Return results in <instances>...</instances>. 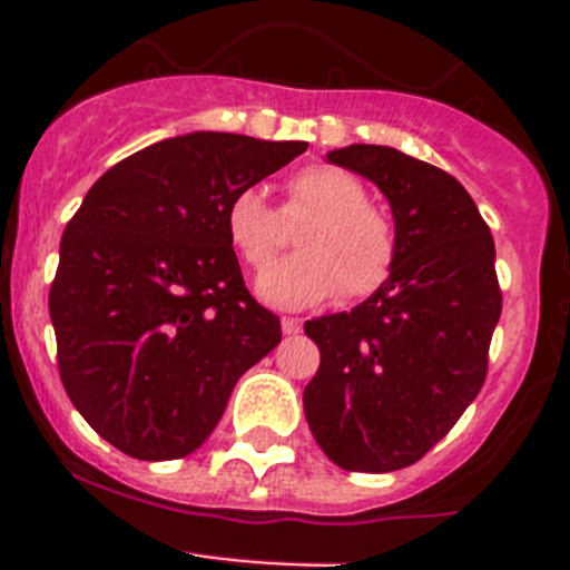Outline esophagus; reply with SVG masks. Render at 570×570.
Returning <instances> with one entry per match:
<instances>
[{"label":"esophagus","mask_w":570,"mask_h":570,"mask_svg":"<svg viewBox=\"0 0 570 570\" xmlns=\"http://www.w3.org/2000/svg\"><path fill=\"white\" fill-rule=\"evenodd\" d=\"M282 331H285V334H288V336L299 334V331H302V320H296V316H282Z\"/></svg>","instance_id":"34e87169"}]
</instances>
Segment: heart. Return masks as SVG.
<instances>
[{"instance_id": "1", "label": "heart", "mask_w": 570, "mask_h": 570, "mask_svg": "<svg viewBox=\"0 0 570 570\" xmlns=\"http://www.w3.org/2000/svg\"><path fill=\"white\" fill-rule=\"evenodd\" d=\"M291 205L311 219L296 234L299 254L259 279V296L279 308H302L342 288L345 299L371 296L391 279L400 254L396 225L367 203L360 176L334 165H308L288 179ZM230 248L254 271H265L282 248L276 214L259 188H239L225 205Z\"/></svg>"}]
</instances>
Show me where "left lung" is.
Segmentation results:
<instances>
[{
	"label": "left lung",
	"mask_w": 570,
	"mask_h": 570,
	"mask_svg": "<svg viewBox=\"0 0 570 570\" xmlns=\"http://www.w3.org/2000/svg\"><path fill=\"white\" fill-rule=\"evenodd\" d=\"M328 163L385 194L400 254L391 279L356 308L305 322L320 347L305 420L345 471H400L456 425L485 382L502 311L493 236L471 194L422 159L347 145Z\"/></svg>",
	"instance_id": "8db88e82"
}]
</instances>
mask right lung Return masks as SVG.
Masks as SVG:
<instances>
[{
	"label": "right lung",
	"mask_w": 570,
	"mask_h": 570,
	"mask_svg": "<svg viewBox=\"0 0 570 570\" xmlns=\"http://www.w3.org/2000/svg\"><path fill=\"white\" fill-rule=\"evenodd\" d=\"M305 148L196 130L136 150L85 194L50 322L70 402L122 454H194L236 380L279 345V316L245 288L225 205Z\"/></svg>",
	"instance_id": "obj_1"
}]
</instances>
